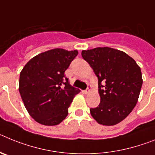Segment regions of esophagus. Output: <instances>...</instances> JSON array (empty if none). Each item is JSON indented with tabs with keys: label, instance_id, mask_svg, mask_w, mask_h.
Listing matches in <instances>:
<instances>
[{
	"label": "esophagus",
	"instance_id": "1",
	"mask_svg": "<svg viewBox=\"0 0 155 155\" xmlns=\"http://www.w3.org/2000/svg\"><path fill=\"white\" fill-rule=\"evenodd\" d=\"M91 85H87V90H86V91H85L86 94H87V93L90 92V91H91Z\"/></svg>",
	"mask_w": 155,
	"mask_h": 155
}]
</instances>
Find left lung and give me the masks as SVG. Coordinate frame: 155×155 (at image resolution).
I'll list each match as a JSON object with an SVG mask.
<instances>
[{"label": "left lung", "instance_id": "8db88e82", "mask_svg": "<svg viewBox=\"0 0 155 155\" xmlns=\"http://www.w3.org/2000/svg\"><path fill=\"white\" fill-rule=\"evenodd\" d=\"M81 56L98 80L100 103L90 109L91 116L101 125L119 124L138 101L143 84L140 68L132 57L113 48L82 50Z\"/></svg>", "mask_w": 155, "mask_h": 155}]
</instances>
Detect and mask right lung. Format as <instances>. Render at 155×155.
<instances>
[{
	"label": "right lung",
	"mask_w": 155,
	"mask_h": 155,
	"mask_svg": "<svg viewBox=\"0 0 155 155\" xmlns=\"http://www.w3.org/2000/svg\"><path fill=\"white\" fill-rule=\"evenodd\" d=\"M78 54V50L53 49L32 57L21 70L19 92L28 114L37 123L58 125L68 116L80 90L69 84L64 72Z\"/></svg>",
	"instance_id": "obj_1"
}]
</instances>
